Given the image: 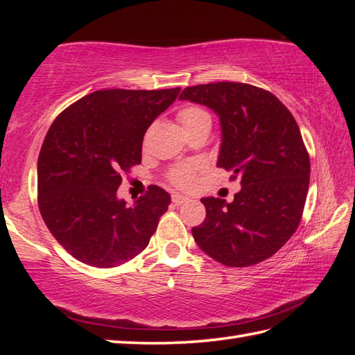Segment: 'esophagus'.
<instances>
[{"label": "esophagus", "instance_id": "obj_1", "mask_svg": "<svg viewBox=\"0 0 355 355\" xmlns=\"http://www.w3.org/2000/svg\"><path fill=\"white\" fill-rule=\"evenodd\" d=\"M187 201V197H184V195H182V193H173L172 195V202L175 206H182L183 202H186Z\"/></svg>", "mask_w": 355, "mask_h": 355}]
</instances>
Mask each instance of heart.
<instances>
[{
	"instance_id": "1",
	"label": "heart",
	"mask_w": 355,
	"mask_h": 355,
	"mask_svg": "<svg viewBox=\"0 0 355 355\" xmlns=\"http://www.w3.org/2000/svg\"><path fill=\"white\" fill-rule=\"evenodd\" d=\"M178 120L182 123L183 130H192V128L202 125V123H210V116L206 110H202L197 105H192V107H186L178 112ZM201 169V164L198 163H184L178 164L175 168L171 169L169 172V182L177 186V187H189L195 182V175H197V171Z\"/></svg>"
}]
</instances>
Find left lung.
I'll use <instances>...</instances> for the list:
<instances>
[{"label": "left lung", "mask_w": 355, "mask_h": 355, "mask_svg": "<svg viewBox=\"0 0 355 355\" xmlns=\"http://www.w3.org/2000/svg\"><path fill=\"white\" fill-rule=\"evenodd\" d=\"M180 99L220 117L216 164L241 180L232 202L201 198L206 220L192 229L195 243L229 267L268 259L299 227L310 184V157L296 120L275 94L239 82L187 87Z\"/></svg>", "instance_id": "obj_1"}]
</instances>
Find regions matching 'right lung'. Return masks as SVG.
Returning <instances> with one entry per match:
<instances>
[{
	"label": "right lung",
	"mask_w": 355,
	"mask_h": 355,
	"mask_svg": "<svg viewBox=\"0 0 355 355\" xmlns=\"http://www.w3.org/2000/svg\"><path fill=\"white\" fill-rule=\"evenodd\" d=\"M182 88L101 89L62 111L37 158V205L73 258L117 267L145 250L171 195L149 186L132 206L117 198L122 172L141 163L143 137Z\"/></svg>",
	"instance_id": "right-lung-1"
}]
</instances>
